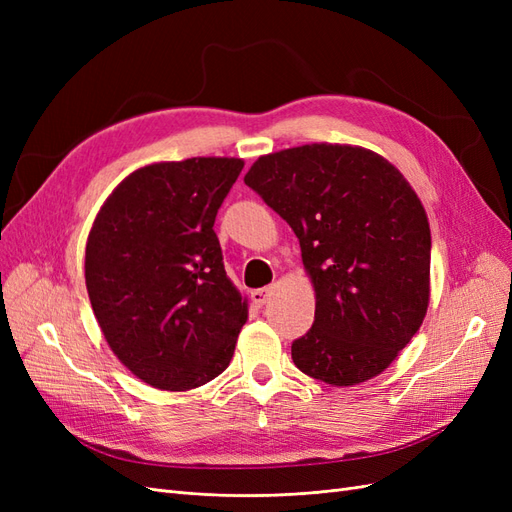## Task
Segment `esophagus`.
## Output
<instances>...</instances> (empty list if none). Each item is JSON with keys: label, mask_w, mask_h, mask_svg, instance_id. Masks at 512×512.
<instances>
[{"label": "esophagus", "mask_w": 512, "mask_h": 512, "mask_svg": "<svg viewBox=\"0 0 512 512\" xmlns=\"http://www.w3.org/2000/svg\"><path fill=\"white\" fill-rule=\"evenodd\" d=\"M273 294V286H267V288H258V290H252V303L256 305V307H262L265 305L267 301H269V297Z\"/></svg>", "instance_id": "34e87169"}]
</instances>
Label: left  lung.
Masks as SVG:
<instances>
[{
	"instance_id": "obj_1",
	"label": "left lung",
	"mask_w": 512,
	"mask_h": 512,
	"mask_svg": "<svg viewBox=\"0 0 512 512\" xmlns=\"http://www.w3.org/2000/svg\"><path fill=\"white\" fill-rule=\"evenodd\" d=\"M250 185L290 224L316 292L292 361L331 386L382 374L421 329L431 230L412 185L380 153L312 143L260 156Z\"/></svg>"
}]
</instances>
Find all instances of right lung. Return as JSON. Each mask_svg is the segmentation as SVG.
Listing matches in <instances>:
<instances>
[{"label": "right lung", "mask_w": 512, "mask_h": 512, "mask_svg": "<svg viewBox=\"0 0 512 512\" xmlns=\"http://www.w3.org/2000/svg\"><path fill=\"white\" fill-rule=\"evenodd\" d=\"M241 158L136 168L104 200L85 284L108 348L153 389L190 391L235 354L247 299L224 271L213 224Z\"/></svg>", "instance_id": "add662e5"}]
</instances>
